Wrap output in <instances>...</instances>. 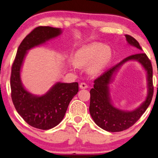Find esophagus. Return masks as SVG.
<instances>
[{
  "label": "esophagus",
  "instance_id": "1",
  "mask_svg": "<svg viewBox=\"0 0 158 158\" xmlns=\"http://www.w3.org/2000/svg\"><path fill=\"white\" fill-rule=\"evenodd\" d=\"M79 87H80V89H85L88 88V85H87L86 83L82 82V83L79 84Z\"/></svg>",
  "mask_w": 158,
  "mask_h": 158
}]
</instances>
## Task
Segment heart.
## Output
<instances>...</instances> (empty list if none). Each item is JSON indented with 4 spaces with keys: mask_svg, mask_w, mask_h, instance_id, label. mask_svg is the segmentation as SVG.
Returning <instances> with one entry per match:
<instances>
[{
    "mask_svg": "<svg viewBox=\"0 0 158 158\" xmlns=\"http://www.w3.org/2000/svg\"><path fill=\"white\" fill-rule=\"evenodd\" d=\"M112 56L110 48L102 43H93L82 47L74 54V62L77 66L88 65L87 69L91 74H97L105 69Z\"/></svg>",
    "mask_w": 158,
    "mask_h": 158,
    "instance_id": "b5f03b06",
    "label": "heart"
}]
</instances>
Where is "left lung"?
<instances>
[{"mask_svg":"<svg viewBox=\"0 0 158 158\" xmlns=\"http://www.w3.org/2000/svg\"><path fill=\"white\" fill-rule=\"evenodd\" d=\"M129 45L142 50L138 42L131 35H125ZM129 60L140 63L146 72L147 79V96L143 103L131 111L120 110L114 106L110 93V85L121 66ZM94 88L90 91L89 112L95 123L109 132H120L126 130L135 123L149 106L153 95L152 67L151 62L145 53L139 52L128 56L121 62L105 72L94 81Z\"/></svg>","mask_w":158,"mask_h":158,"instance_id":"left-lung-1","label":"left lung"}]
</instances>
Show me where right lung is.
Listing matches in <instances>:
<instances>
[{"mask_svg":"<svg viewBox=\"0 0 158 158\" xmlns=\"http://www.w3.org/2000/svg\"><path fill=\"white\" fill-rule=\"evenodd\" d=\"M62 33L60 28L40 26L27 35L18 47L11 70V97L19 115L30 126L41 130L55 127L64 118L70 102L79 91L77 82H56L42 95L30 92L23 85L21 71L27 52Z\"/></svg>","mask_w":158,"mask_h":158,"instance_id":"1","label":"right lung"}]
</instances>
